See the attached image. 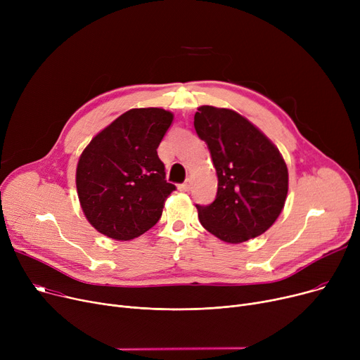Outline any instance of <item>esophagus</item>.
<instances>
[{
  "label": "esophagus",
  "instance_id": "1",
  "mask_svg": "<svg viewBox=\"0 0 360 360\" xmlns=\"http://www.w3.org/2000/svg\"><path fill=\"white\" fill-rule=\"evenodd\" d=\"M179 191H184V193H188L191 190V181H186V182H184V184H181L179 186Z\"/></svg>",
  "mask_w": 360,
  "mask_h": 360
}]
</instances>
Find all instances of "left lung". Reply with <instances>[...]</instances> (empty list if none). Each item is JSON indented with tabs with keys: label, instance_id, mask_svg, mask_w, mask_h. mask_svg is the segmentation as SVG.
Returning <instances> with one entry per match:
<instances>
[{
	"label": "left lung",
	"instance_id": "obj_1",
	"mask_svg": "<svg viewBox=\"0 0 360 360\" xmlns=\"http://www.w3.org/2000/svg\"><path fill=\"white\" fill-rule=\"evenodd\" d=\"M217 174V195L197 205L205 231L228 243L247 242L269 231L285 207L289 172L274 143L240 113L202 105L194 117Z\"/></svg>",
	"mask_w": 360,
	"mask_h": 360
}]
</instances>
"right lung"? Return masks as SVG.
Returning a JSON list of instances; mask_svg holds the SVG:
<instances>
[{
	"instance_id": "obj_1",
	"label": "right lung",
	"mask_w": 360,
	"mask_h": 360,
	"mask_svg": "<svg viewBox=\"0 0 360 360\" xmlns=\"http://www.w3.org/2000/svg\"><path fill=\"white\" fill-rule=\"evenodd\" d=\"M172 121L162 108L129 109L83 150L75 186L87 221L102 235L131 240L160 219L175 185L165 179L158 147Z\"/></svg>"
}]
</instances>
